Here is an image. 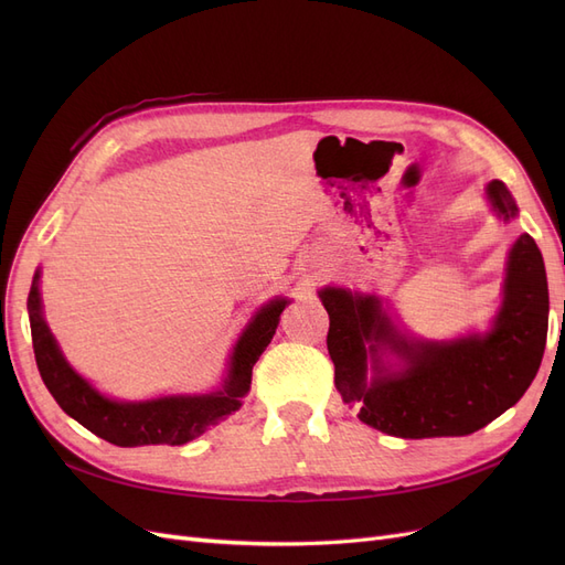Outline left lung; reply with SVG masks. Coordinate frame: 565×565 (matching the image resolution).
I'll return each mask as SVG.
<instances>
[{"instance_id": "1", "label": "left lung", "mask_w": 565, "mask_h": 565, "mask_svg": "<svg viewBox=\"0 0 565 565\" xmlns=\"http://www.w3.org/2000/svg\"><path fill=\"white\" fill-rule=\"evenodd\" d=\"M488 200L504 221L519 214L502 181L488 183ZM504 299L492 328L450 341H422L401 332L382 299L344 287H322L330 313L328 351L334 386L361 422L396 438L469 436L521 401L540 370L550 289L542 254L523 233L509 252ZM386 352L399 363L383 361Z\"/></svg>"}]
</instances>
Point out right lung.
Listing matches in <instances>:
<instances>
[{
    "instance_id": "add662e5",
    "label": "right lung",
    "mask_w": 565,
    "mask_h": 565,
    "mask_svg": "<svg viewBox=\"0 0 565 565\" xmlns=\"http://www.w3.org/2000/svg\"><path fill=\"white\" fill-rule=\"evenodd\" d=\"M285 306L287 299H273L256 311L243 337L233 347L228 374L218 391L202 393V396H162L127 403L106 398L87 380L79 377L63 358L42 316L40 270L32 278L28 295L32 349H35L42 382L65 415H71L84 429L119 448L183 446V443L202 436L212 424L233 415L243 405V396H247L252 367L276 334Z\"/></svg>"
}]
</instances>
